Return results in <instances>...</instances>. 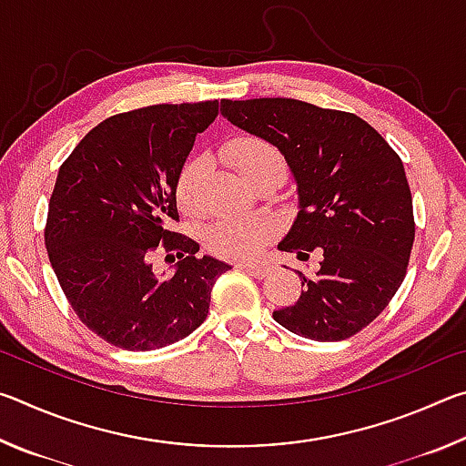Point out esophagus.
I'll return each instance as SVG.
<instances>
[{"instance_id": "34e87169", "label": "esophagus", "mask_w": 466, "mask_h": 466, "mask_svg": "<svg viewBox=\"0 0 466 466\" xmlns=\"http://www.w3.org/2000/svg\"><path fill=\"white\" fill-rule=\"evenodd\" d=\"M238 267L242 271H247L248 275H252V278H257V279L267 278L271 271V265H267V263H238Z\"/></svg>"}]
</instances>
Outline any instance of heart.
<instances>
[{
	"label": "heart",
	"instance_id": "obj_1",
	"mask_svg": "<svg viewBox=\"0 0 466 466\" xmlns=\"http://www.w3.org/2000/svg\"><path fill=\"white\" fill-rule=\"evenodd\" d=\"M226 156L248 185L269 177H286V157L271 141L255 136H240L228 141ZM203 162L191 160L180 170L177 199L185 211L199 208ZM275 236V224L267 218H222L203 232L205 247L224 258H252Z\"/></svg>",
	"mask_w": 466,
	"mask_h": 466
}]
</instances>
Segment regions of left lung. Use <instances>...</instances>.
I'll return each instance as SVG.
<instances>
[{
	"instance_id": "left-lung-1",
	"label": "left lung",
	"mask_w": 466,
	"mask_h": 466,
	"mask_svg": "<svg viewBox=\"0 0 466 466\" xmlns=\"http://www.w3.org/2000/svg\"><path fill=\"white\" fill-rule=\"evenodd\" d=\"M222 115L286 156L299 211L279 248L320 269L273 319L314 341H343L380 314L407 275L415 240L403 162L372 125L294 98L222 100Z\"/></svg>"
}]
</instances>
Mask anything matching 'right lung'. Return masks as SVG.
Wrapping results in <instances>:
<instances>
[{
    "mask_svg": "<svg viewBox=\"0 0 466 466\" xmlns=\"http://www.w3.org/2000/svg\"><path fill=\"white\" fill-rule=\"evenodd\" d=\"M218 113L219 102L205 100L113 115L61 164L45 247L77 319L110 345L149 351L191 335L208 317L216 279L230 269L197 258L199 244L170 230L180 170ZM157 248L181 258L167 280L148 263Z\"/></svg>",
    "mask_w": 466,
    "mask_h": 466,
    "instance_id": "obj_1",
    "label": "right lung"
}]
</instances>
